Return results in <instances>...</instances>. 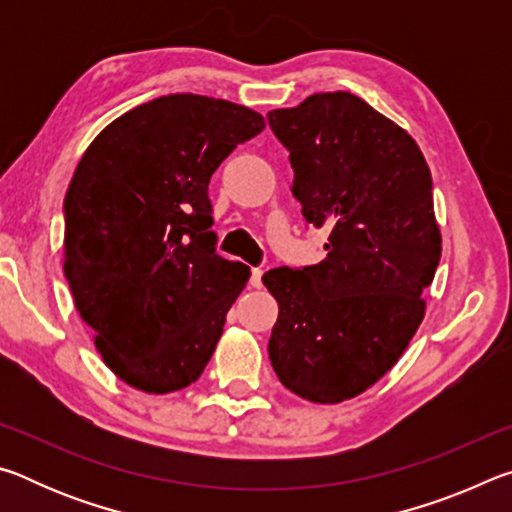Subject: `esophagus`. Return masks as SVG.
I'll return each instance as SVG.
<instances>
[{
  "label": "esophagus",
  "mask_w": 512,
  "mask_h": 512,
  "mask_svg": "<svg viewBox=\"0 0 512 512\" xmlns=\"http://www.w3.org/2000/svg\"><path fill=\"white\" fill-rule=\"evenodd\" d=\"M262 275L264 268H253V273H250V284H253L255 289H262Z\"/></svg>",
  "instance_id": "obj_1"
}]
</instances>
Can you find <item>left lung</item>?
Masks as SVG:
<instances>
[{
  "label": "left lung",
  "mask_w": 512,
  "mask_h": 512,
  "mask_svg": "<svg viewBox=\"0 0 512 512\" xmlns=\"http://www.w3.org/2000/svg\"><path fill=\"white\" fill-rule=\"evenodd\" d=\"M268 126L302 216L329 230L323 262L262 277L280 307L268 357L291 393L336 404L384 377L422 323L443 250L431 171L404 128L350 92L271 110Z\"/></svg>",
  "instance_id": "left-lung-1"
}]
</instances>
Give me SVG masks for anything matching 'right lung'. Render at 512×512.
I'll list each match as a JSON object with an SVG mask.
<instances>
[{
    "instance_id": "obj_1",
    "label": "right lung",
    "mask_w": 512,
    "mask_h": 512,
    "mask_svg": "<svg viewBox=\"0 0 512 512\" xmlns=\"http://www.w3.org/2000/svg\"><path fill=\"white\" fill-rule=\"evenodd\" d=\"M232 101L169 94L94 137L65 196V264L106 366L144 393L201 377L250 268L216 253L212 173L264 131Z\"/></svg>"
}]
</instances>
